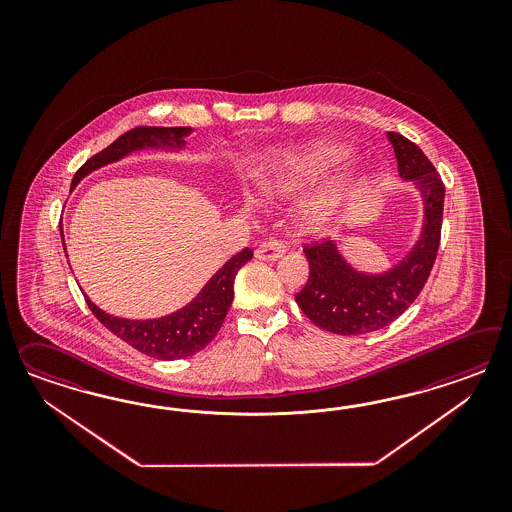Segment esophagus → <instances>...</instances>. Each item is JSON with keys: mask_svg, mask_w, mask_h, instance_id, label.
Segmentation results:
<instances>
[{"mask_svg": "<svg viewBox=\"0 0 512 512\" xmlns=\"http://www.w3.org/2000/svg\"><path fill=\"white\" fill-rule=\"evenodd\" d=\"M283 253H285V244L279 242V240L264 242L259 248L255 249V257L261 259V261H278Z\"/></svg>", "mask_w": 512, "mask_h": 512, "instance_id": "esophagus-1", "label": "esophagus"}]
</instances>
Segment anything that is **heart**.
Wrapping results in <instances>:
<instances>
[{
  "instance_id": "heart-1",
  "label": "heart",
  "mask_w": 512,
  "mask_h": 512,
  "mask_svg": "<svg viewBox=\"0 0 512 512\" xmlns=\"http://www.w3.org/2000/svg\"><path fill=\"white\" fill-rule=\"evenodd\" d=\"M347 152L332 144H308L266 155L248 172L251 187L268 199L289 195L308 186L323 172L340 165ZM347 195L345 184H332L302 202L300 216L310 225H321L336 214Z\"/></svg>"
}]
</instances>
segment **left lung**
<instances>
[{
    "label": "left lung",
    "mask_w": 512,
    "mask_h": 512,
    "mask_svg": "<svg viewBox=\"0 0 512 512\" xmlns=\"http://www.w3.org/2000/svg\"><path fill=\"white\" fill-rule=\"evenodd\" d=\"M388 140L400 176L415 182L424 199V227L409 255L388 272L364 274L330 240L304 246L310 278L295 296L296 304L313 325L340 336L368 334L398 319L420 295L439 249L445 184L415 142L394 131Z\"/></svg>",
    "instance_id": "8db88e82"
}]
</instances>
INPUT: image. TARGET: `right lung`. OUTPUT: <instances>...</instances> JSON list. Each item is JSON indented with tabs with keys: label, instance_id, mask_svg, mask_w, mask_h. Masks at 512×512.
I'll return each instance as SVG.
<instances>
[{
	"label": "right lung",
	"instance_id": "1",
	"mask_svg": "<svg viewBox=\"0 0 512 512\" xmlns=\"http://www.w3.org/2000/svg\"><path fill=\"white\" fill-rule=\"evenodd\" d=\"M191 127H146L140 125L114 140L105 150L90 157L73 176L71 189L90 172L122 159L129 152L142 148H184V137ZM62 233V225H60ZM65 249V246H63ZM253 251L246 248L223 264L201 293L186 308L161 319L129 321L99 310L88 296L86 304L97 321L114 336L129 343L133 349L159 360L191 357L216 338L234 298V278L244 264L251 261Z\"/></svg>",
	"mask_w": 512,
	"mask_h": 512
}]
</instances>
